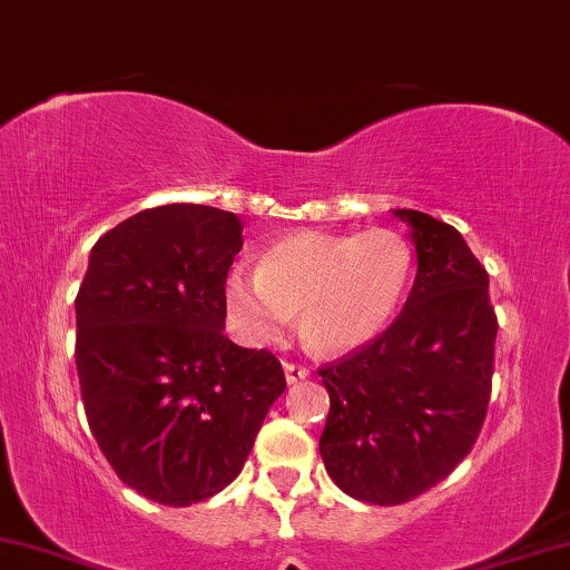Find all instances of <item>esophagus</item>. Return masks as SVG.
Listing matches in <instances>:
<instances>
[{"label": "esophagus", "mask_w": 570, "mask_h": 570, "mask_svg": "<svg viewBox=\"0 0 570 570\" xmlns=\"http://www.w3.org/2000/svg\"><path fill=\"white\" fill-rule=\"evenodd\" d=\"M285 381L287 383H301V381H305V377H308V367H303V365H295V362H285Z\"/></svg>", "instance_id": "esophagus-1"}]
</instances>
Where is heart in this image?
I'll return each instance as SVG.
<instances>
[{
	"mask_svg": "<svg viewBox=\"0 0 570 570\" xmlns=\"http://www.w3.org/2000/svg\"><path fill=\"white\" fill-rule=\"evenodd\" d=\"M411 277L414 252L395 230H298L269 246L259 267H230L226 305L252 344L279 342L298 313L301 340L313 352L346 354L385 332Z\"/></svg>",
	"mask_w": 570,
	"mask_h": 570,
	"instance_id": "b5f03b06",
	"label": "heart"
}]
</instances>
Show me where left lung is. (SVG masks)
<instances>
[{"mask_svg":"<svg viewBox=\"0 0 570 570\" xmlns=\"http://www.w3.org/2000/svg\"><path fill=\"white\" fill-rule=\"evenodd\" d=\"M416 249L401 316L350 357L321 367L328 409L318 452L365 504H406L473 448L491 395L497 316L489 272L458 228L395 208Z\"/></svg>","mask_w":570,"mask_h":570,"instance_id":"obj_1","label":"left lung"}]
</instances>
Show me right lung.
Here are the masks:
<instances>
[{"instance_id":"right-lung-1","label":"right lung","mask_w":570,"mask_h":570,"mask_svg":"<svg viewBox=\"0 0 570 570\" xmlns=\"http://www.w3.org/2000/svg\"><path fill=\"white\" fill-rule=\"evenodd\" d=\"M242 230L210 205L136 213L92 246L73 303L89 429L120 481L156 504L224 491L285 391L275 354L224 334Z\"/></svg>"}]
</instances>
